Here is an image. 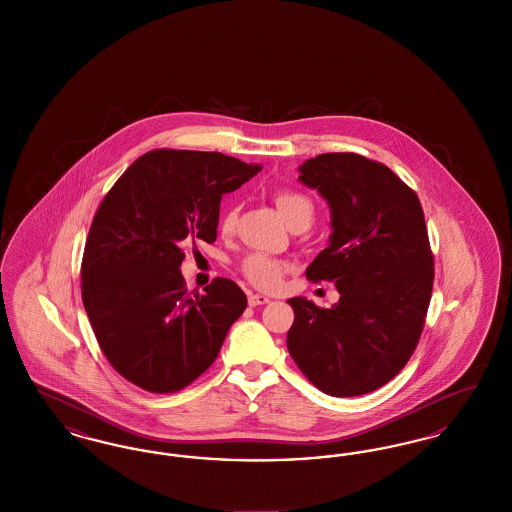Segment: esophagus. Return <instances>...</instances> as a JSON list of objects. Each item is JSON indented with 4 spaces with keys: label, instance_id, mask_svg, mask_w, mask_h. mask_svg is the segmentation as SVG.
I'll return each instance as SVG.
<instances>
[{
    "label": "esophagus",
    "instance_id": "esophagus-1",
    "mask_svg": "<svg viewBox=\"0 0 512 512\" xmlns=\"http://www.w3.org/2000/svg\"><path fill=\"white\" fill-rule=\"evenodd\" d=\"M268 299L267 295H261V293H249V297H247V303H249V307H259V305H267Z\"/></svg>",
    "mask_w": 512,
    "mask_h": 512
}]
</instances>
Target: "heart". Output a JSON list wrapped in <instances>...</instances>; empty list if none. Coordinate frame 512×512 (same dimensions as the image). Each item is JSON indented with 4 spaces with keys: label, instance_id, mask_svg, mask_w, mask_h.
Listing matches in <instances>:
<instances>
[{
    "label": "heart",
    "instance_id": "heart-1",
    "mask_svg": "<svg viewBox=\"0 0 512 512\" xmlns=\"http://www.w3.org/2000/svg\"><path fill=\"white\" fill-rule=\"evenodd\" d=\"M276 207L286 222H292L293 219H297L301 215L313 217L311 201L305 195L297 194V192H280L276 195ZM232 220H234V215L228 213L222 220V228L228 230L232 226ZM242 270H244L245 278L251 284H255L257 288L274 290L282 280L284 263L276 257L265 255V253H251L245 257Z\"/></svg>",
    "mask_w": 512,
    "mask_h": 512
}]
</instances>
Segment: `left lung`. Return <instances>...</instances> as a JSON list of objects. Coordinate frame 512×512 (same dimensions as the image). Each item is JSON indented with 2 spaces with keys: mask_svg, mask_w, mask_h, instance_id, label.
Segmentation results:
<instances>
[{
  "mask_svg": "<svg viewBox=\"0 0 512 512\" xmlns=\"http://www.w3.org/2000/svg\"><path fill=\"white\" fill-rule=\"evenodd\" d=\"M299 182L326 199L332 226L305 274L334 282L340 299L330 309L288 299V351L326 395H365L407 365L422 334L434 284L424 213L397 174L357 153L307 159Z\"/></svg>",
  "mask_w": 512,
  "mask_h": 512,
  "instance_id": "left-lung-1",
  "label": "left lung"
}]
</instances>
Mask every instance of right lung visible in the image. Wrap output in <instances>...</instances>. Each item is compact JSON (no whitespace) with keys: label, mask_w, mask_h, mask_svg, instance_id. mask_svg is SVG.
<instances>
[{"label":"right lung","mask_w":512,"mask_h":512,"mask_svg":"<svg viewBox=\"0 0 512 512\" xmlns=\"http://www.w3.org/2000/svg\"><path fill=\"white\" fill-rule=\"evenodd\" d=\"M261 169L219 151L155 149L103 197L84 247L82 301L107 361L138 388L192 384L244 313L247 297L228 278L186 293L180 245L213 244L222 194Z\"/></svg>","instance_id":"add662e5"}]
</instances>
